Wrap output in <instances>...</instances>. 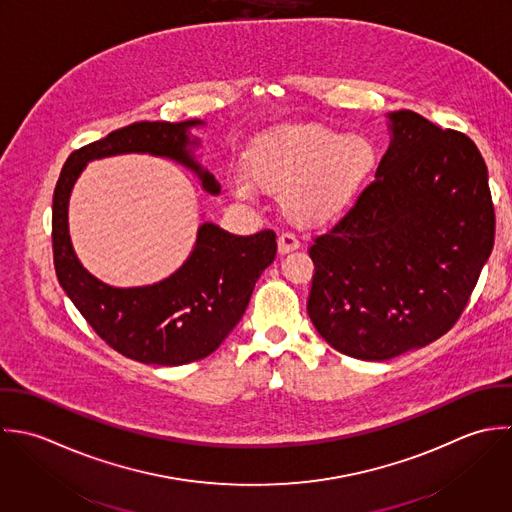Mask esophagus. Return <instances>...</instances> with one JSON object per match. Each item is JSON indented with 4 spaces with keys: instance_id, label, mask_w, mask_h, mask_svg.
I'll return each instance as SVG.
<instances>
[{
    "instance_id": "1",
    "label": "esophagus",
    "mask_w": 512,
    "mask_h": 512,
    "mask_svg": "<svg viewBox=\"0 0 512 512\" xmlns=\"http://www.w3.org/2000/svg\"><path fill=\"white\" fill-rule=\"evenodd\" d=\"M296 248H300V240L296 238V234L290 232V230L280 232V236H278V250H280V254H288V252H292Z\"/></svg>"
}]
</instances>
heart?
Returning <instances> with one entry per match:
<instances>
[{"label": "heart", "mask_w": 512, "mask_h": 512, "mask_svg": "<svg viewBox=\"0 0 512 512\" xmlns=\"http://www.w3.org/2000/svg\"><path fill=\"white\" fill-rule=\"evenodd\" d=\"M248 163L256 182L282 188V204L294 220L326 224L357 202L377 169L379 151L367 135L300 125L260 137ZM236 192L254 198L256 184L238 176Z\"/></svg>", "instance_id": "heart-1"}]
</instances>
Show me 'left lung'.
Wrapping results in <instances>:
<instances>
[{"label": "left lung", "mask_w": 512, "mask_h": 512, "mask_svg": "<svg viewBox=\"0 0 512 512\" xmlns=\"http://www.w3.org/2000/svg\"><path fill=\"white\" fill-rule=\"evenodd\" d=\"M387 117L391 143L375 180L310 246V320L334 349L367 361L447 334L495 244L477 145L413 111Z\"/></svg>", "instance_id": "left-lung-1"}]
</instances>
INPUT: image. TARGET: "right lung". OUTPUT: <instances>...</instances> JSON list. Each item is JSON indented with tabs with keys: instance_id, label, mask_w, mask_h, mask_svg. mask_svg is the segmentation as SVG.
Returning a JSON list of instances; mask_svg holds the SVG:
<instances>
[{
	"instance_id": "obj_1",
	"label": "right lung",
	"mask_w": 512,
	"mask_h": 512,
	"mask_svg": "<svg viewBox=\"0 0 512 512\" xmlns=\"http://www.w3.org/2000/svg\"><path fill=\"white\" fill-rule=\"evenodd\" d=\"M202 121H141L71 153L53 192V262L61 288L81 316L121 355L149 365H182L210 355L246 312L260 274L276 258V232L236 236L212 222L198 228L194 250L167 280L141 288H113L91 276L75 256L67 208L75 180L93 159L125 153L167 157L196 172L202 188L220 184L190 155Z\"/></svg>"
}]
</instances>
